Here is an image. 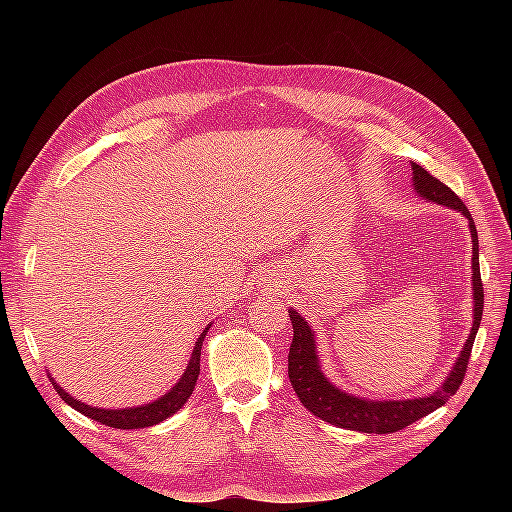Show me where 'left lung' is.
<instances>
[{"mask_svg":"<svg viewBox=\"0 0 512 512\" xmlns=\"http://www.w3.org/2000/svg\"><path fill=\"white\" fill-rule=\"evenodd\" d=\"M414 173V190L427 200H433L438 205H446L457 209L461 215H466L470 222L472 232V288H474V324L470 337L466 339L459 359L453 367L451 374L444 380L442 389L429 397L418 399H399V401H367L354 395L344 393L342 389H335L327 378L322 376L316 354L314 333L309 324L299 316L297 309H288V316L292 322V344L288 352V378L294 393L301 399V404L312 412L314 416L322 418L324 423H331L335 427H344L352 431H365V433H393L412 425L418 418L431 414L444 406L461 386L466 378L468 361L472 354V344L476 331L480 327V318H483V303L485 292L483 282H480V265H478V232L474 226L472 215L468 207L461 203V198L444 185L440 179L429 175L423 166L412 162Z\"/></svg>","mask_w":512,"mask_h":512,"instance_id":"obj_1","label":"left lung"}]
</instances>
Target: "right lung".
I'll list each match as a JSON object with an SVG mask.
<instances>
[{
  "label": "right lung",
  "instance_id": "right-lung-1",
  "mask_svg": "<svg viewBox=\"0 0 512 512\" xmlns=\"http://www.w3.org/2000/svg\"><path fill=\"white\" fill-rule=\"evenodd\" d=\"M209 327L200 333L198 342L194 346V352H192V359L188 363V369H185L181 380L173 386V391L166 393L158 401H153V404L138 406V408H126V410H102V408H91V406L81 404L79 399L70 397L59 384L53 382L55 391L61 395V399H64L68 406H72L74 410H79L81 414H85L89 418H94V421H98L100 425H108L115 429H143V427L158 425V423L166 421L168 416H173L185 404V401L190 399L194 386H196V380H198V374H200V348H203Z\"/></svg>",
  "mask_w": 512,
  "mask_h": 512
}]
</instances>
